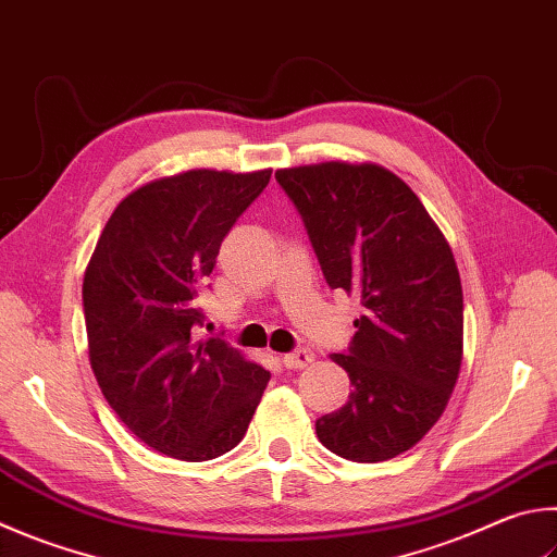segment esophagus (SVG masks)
Returning a JSON list of instances; mask_svg holds the SVG:
<instances>
[{"instance_id":"obj_1","label":"esophagus","mask_w":557,"mask_h":557,"mask_svg":"<svg viewBox=\"0 0 557 557\" xmlns=\"http://www.w3.org/2000/svg\"><path fill=\"white\" fill-rule=\"evenodd\" d=\"M313 362V352L309 348H297L287 352V356H282V366L287 370H305L307 366Z\"/></svg>"}]
</instances>
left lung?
I'll return each mask as SVG.
<instances>
[{
	"label": "left lung",
	"instance_id": "left-lung-1",
	"mask_svg": "<svg viewBox=\"0 0 557 557\" xmlns=\"http://www.w3.org/2000/svg\"><path fill=\"white\" fill-rule=\"evenodd\" d=\"M331 289L358 295L362 317L331 360L352 392L317 421L331 453L382 462L426 436L458 382L462 287L453 250L407 182L372 163L277 170Z\"/></svg>",
	"mask_w": 557,
	"mask_h": 557
}]
</instances>
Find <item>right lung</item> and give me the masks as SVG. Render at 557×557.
I'll return each instance as SVG.
<instances>
[{
    "instance_id": "1",
    "label": "right lung",
    "mask_w": 557,
    "mask_h": 557,
    "mask_svg": "<svg viewBox=\"0 0 557 557\" xmlns=\"http://www.w3.org/2000/svg\"><path fill=\"white\" fill-rule=\"evenodd\" d=\"M272 170H187L138 187L109 216L83 282L89 362L126 429L201 462L246 436L270 372L221 338L195 341L221 240Z\"/></svg>"
}]
</instances>
